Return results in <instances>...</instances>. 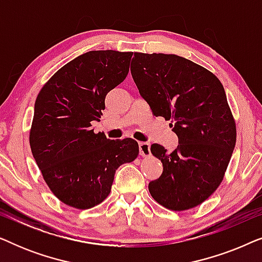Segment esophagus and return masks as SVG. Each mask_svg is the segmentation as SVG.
<instances>
[{"label": "esophagus", "instance_id": "obj_1", "mask_svg": "<svg viewBox=\"0 0 262 262\" xmlns=\"http://www.w3.org/2000/svg\"><path fill=\"white\" fill-rule=\"evenodd\" d=\"M139 154L142 156H149L150 155V144L146 142L139 143Z\"/></svg>", "mask_w": 262, "mask_h": 262}]
</instances>
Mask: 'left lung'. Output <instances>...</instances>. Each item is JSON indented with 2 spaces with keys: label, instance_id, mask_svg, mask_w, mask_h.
<instances>
[{
  "label": "left lung",
  "instance_id": "8db88e82",
  "mask_svg": "<svg viewBox=\"0 0 262 262\" xmlns=\"http://www.w3.org/2000/svg\"><path fill=\"white\" fill-rule=\"evenodd\" d=\"M131 74L152 114L170 120L179 138L171 152L152 144L163 171L149 184L161 205L195 207L223 180L236 143V124L221 81L199 64L177 55L135 52Z\"/></svg>",
  "mask_w": 262,
  "mask_h": 262
}]
</instances>
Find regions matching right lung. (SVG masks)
<instances>
[{
	"mask_svg": "<svg viewBox=\"0 0 262 262\" xmlns=\"http://www.w3.org/2000/svg\"><path fill=\"white\" fill-rule=\"evenodd\" d=\"M132 52L89 51L60 68L40 89L30 131L32 154L60 202L85 210L110 194L116 170L138 156L132 138L94 134L107 93L128 74Z\"/></svg>",
	"mask_w": 262,
	"mask_h": 262,
	"instance_id": "add662e5",
	"label": "right lung"
}]
</instances>
